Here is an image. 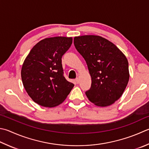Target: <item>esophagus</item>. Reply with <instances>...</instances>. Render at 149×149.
<instances>
[{
  "instance_id": "1",
  "label": "esophagus",
  "mask_w": 149,
  "mask_h": 149,
  "mask_svg": "<svg viewBox=\"0 0 149 149\" xmlns=\"http://www.w3.org/2000/svg\"><path fill=\"white\" fill-rule=\"evenodd\" d=\"M74 81H75L76 83L78 84V83L80 82V79H79V78H76V79L74 80Z\"/></svg>"
}]
</instances>
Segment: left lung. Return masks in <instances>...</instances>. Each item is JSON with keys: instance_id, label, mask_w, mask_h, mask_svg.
Masks as SVG:
<instances>
[{"instance_id": "obj_1", "label": "left lung", "mask_w": 149, "mask_h": 149, "mask_svg": "<svg viewBox=\"0 0 149 149\" xmlns=\"http://www.w3.org/2000/svg\"><path fill=\"white\" fill-rule=\"evenodd\" d=\"M74 45L86 61L91 77L86 96L96 106L111 105L121 97L128 82L127 58L113 43L99 36L75 37Z\"/></svg>"}]
</instances>
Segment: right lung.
<instances>
[{
	"label": "right lung",
	"mask_w": 149,
	"mask_h": 149,
	"mask_svg": "<svg viewBox=\"0 0 149 149\" xmlns=\"http://www.w3.org/2000/svg\"><path fill=\"white\" fill-rule=\"evenodd\" d=\"M72 43V38H45L31 49L24 61L22 84L31 99L39 105L49 108L58 106L74 87L64 77L61 64V57Z\"/></svg>",
	"instance_id": "obj_1"
}]
</instances>
